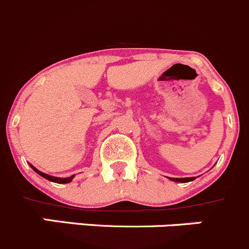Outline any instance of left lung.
<instances>
[{"label":"left lung","mask_w":249,"mask_h":249,"mask_svg":"<svg viewBox=\"0 0 249 249\" xmlns=\"http://www.w3.org/2000/svg\"><path fill=\"white\" fill-rule=\"evenodd\" d=\"M170 180L176 183H188V182H192V180L195 179V177H185V178H172V177H167Z\"/></svg>","instance_id":"obj_1"}]
</instances>
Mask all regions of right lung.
Masks as SVG:
<instances>
[{
	"label": "right lung",
	"mask_w": 249,
	"mask_h": 249,
	"mask_svg": "<svg viewBox=\"0 0 249 249\" xmlns=\"http://www.w3.org/2000/svg\"><path fill=\"white\" fill-rule=\"evenodd\" d=\"M30 167H31V169L34 170L35 172H36V173H38L39 176H42V177H43V178H46V179L50 180V182L59 183V184H66V183H70V182H72V179H73V177H74V175H73V176H71V177H67V178L54 177V176H50V175H47V173H43V172H41V171H39V170H37L36 167L34 166V165H31V164H30Z\"/></svg>",
	"instance_id": "right-lung-1"
}]
</instances>
